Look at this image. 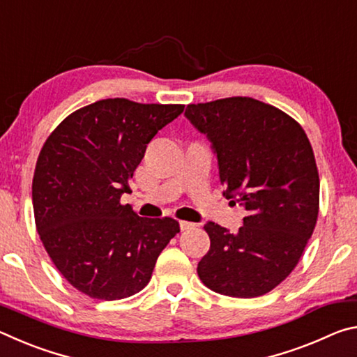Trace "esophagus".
Wrapping results in <instances>:
<instances>
[{
	"mask_svg": "<svg viewBox=\"0 0 357 357\" xmlns=\"http://www.w3.org/2000/svg\"><path fill=\"white\" fill-rule=\"evenodd\" d=\"M179 227H181V229H183V231H187V229L195 228L197 223L189 222V220H181V222H179Z\"/></svg>",
	"mask_w": 357,
	"mask_h": 357,
	"instance_id": "34e87169",
	"label": "esophagus"
}]
</instances>
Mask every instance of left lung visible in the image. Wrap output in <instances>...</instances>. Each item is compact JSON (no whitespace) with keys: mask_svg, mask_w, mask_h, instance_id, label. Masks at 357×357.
Wrapping results in <instances>:
<instances>
[{"mask_svg":"<svg viewBox=\"0 0 357 357\" xmlns=\"http://www.w3.org/2000/svg\"><path fill=\"white\" fill-rule=\"evenodd\" d=\"M185 116L213 143L223 195L247 211L236 234L204 225L211 247L198 277L231 298L269 293L291 274L317 225L319 176L309 138L289 114L252 98L190 104Z\"/></svg>","mask_w":357,"mask_h":357,"instance_id":"1","label":"left lung"}]
</instances>
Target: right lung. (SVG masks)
<instances>
[{
    "mask_svg": "<svg viewBox=\"0 0 357 357\" xmlns=\"http://www.w3.org/2000/svg\"><path fill=\"white\" fill-rule=\"evenodd\" d=\"M181 104L102 99L70 113L42 146L33 176L36 228L72 287L116 301L148 285L160 252L179 233L172 217H138L121 203L154 135Z\"/></svg>",
    "mask_w": 357,
    "mask_h": 357,
    "instance_id": "right-lung-1",
    "label": "right lung"
}]
</instances>
